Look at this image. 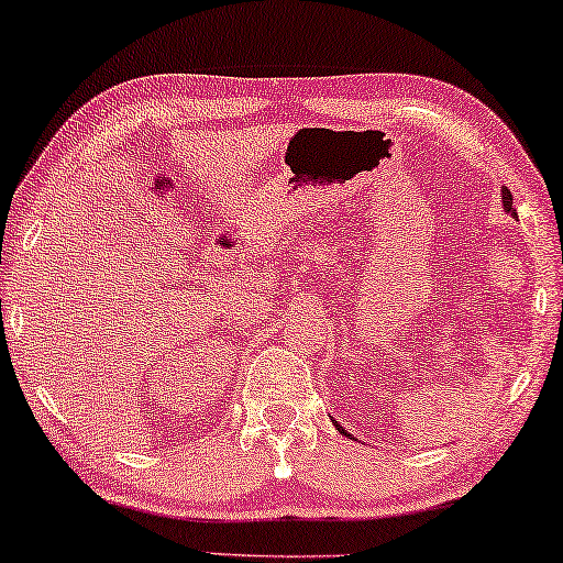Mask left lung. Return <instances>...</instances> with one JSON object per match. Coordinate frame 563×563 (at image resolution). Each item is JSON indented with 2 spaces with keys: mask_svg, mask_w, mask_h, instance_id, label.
Instances as JSON below:
<instances>
[{
  "mask_svg": "<svg viewBox=\"0 0 563 563\" xmlns=\"http://www.w3.org/2000/svg\"><path fill=\"white\" fill-rule=\"evenodd\" d=\"M503 202H505V207H507V212H510V210H512V195H510V189L503 191ZM338 430H341V433H345V430H343L341 426H338Z\"/></svg>",
  "mask_w": 563,
  "mask_h": 563,
  "instance_id": "1",
  "label": "left lung"
}]
</instances>
